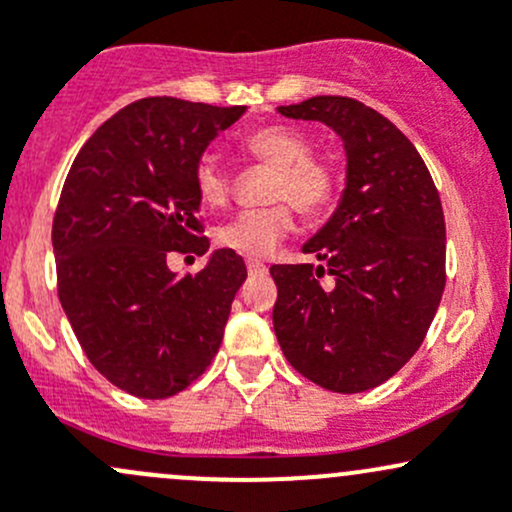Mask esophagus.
<instances>
[{
  "mask_svg": "<svg viewBox=\"0 0 512 512\" xmlns=\"http://www.w3.org/2000/svg\"><path fill=\"white\" fill-rule=\"evenodd\" d=\"M246 268H249L251 276H261V273H266V271H268L266 263L256 261V258H249V261H246Z\"/></svg>",
  "mask_w": 512,
  "mask_h": 512,
  "instance_id": "esophagus-1",
  "label": "esophagus"
}]
</instances>
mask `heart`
I'll list each match as a JSON object with an SVG mask.
<instances>
[{
	"label": "heart",
	"instance_id": "b5f03b06",
	"mask_svg": "<svg viewBox=\"0 0 512 512\" xmlns=\"http://www.w3.org/2000/svg\"><path fill=\"white\" fill-rule=\"evenodd\" d=\"M241 151L263 166L276 168L271 190H268L271 200H290V205L305 217H315L332 202L334 190H337L334 168L322 158L312 156L310 139L298 129L263 126L244 136ZM195 190L202 205L210 210H219L232 197V175L212 153H205L197 161ZM290 205L276 202L261 210L236 214L234 219L219 227V246L251 258L271 254L295 227Z\"/></svg>",
	"mask_w": 512,
	"mask_h": 512
}]
</instances>
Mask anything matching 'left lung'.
<instances>
[{
  "instance_id": "1",
  "label": "left lung",
  "mask_w": 512,
  "mask_h": 512,
  "mask_svg": "<svg viewBox=\"0 0 512 512\" xmlns=\"http://www.w3.org/2000/svg\"><path fill=\"white\" fill-rule=\"evenodd\" d=\"M278 112L337 131L346 188L302 246L322 266H271L273 329L295 371L334 393H361L408 364L434 320L447 283L442 202L417 148L376 109L322 95ZM324 272L332 286L319 283Z\"/></svg>"
}]
</instances>
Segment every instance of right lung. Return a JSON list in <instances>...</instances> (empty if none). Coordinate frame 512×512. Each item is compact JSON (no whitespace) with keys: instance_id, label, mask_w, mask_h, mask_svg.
Masks as SVG:
<instances>
[{"instance_id":"add662e5","label":"right lung","mask_w":512,"mask_h":512,"mask_svg":"<svg viewBox=\"0 0 512 512\" xmlns=\"http://www.w3.org/2000/svg\"><path fill=\"white\" fill-rule=\"evenodd\" d=\"M246 107L146 97L107 119L70 166L56 217L58 298L90 364L136 398L197 381L224 337L244 258L217 249L195 276L170 251L207 254L195 166Z\"/></svg>"}]
</instances>
